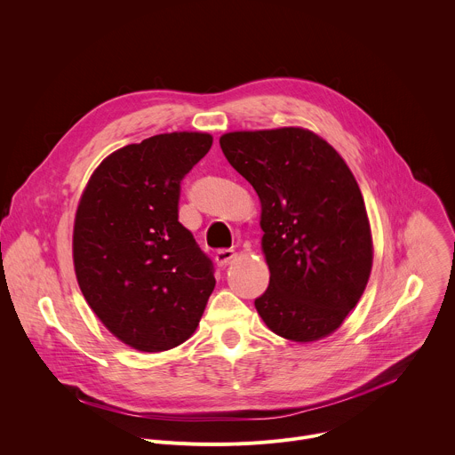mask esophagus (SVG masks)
Returning a JSON list of instances; mask_svg holds the SVG:
<instances>
[{
	"label": "esophagus",
	"mask_w": 455,
	"mask_h": 455,
	"mask_svg": "<svg viewBox=\"0 0 455 455\" xmlns=\"http://www.w3.org/2000/svg\"><path fill=\"white\" fill-rule=\"evenodd\" d=\"M235 257H237L235 250H220V251L216 253V263H218V267L225 268L230 261H234Z\"/></svg>",
	"instance_id": "1"
}]
</instances>
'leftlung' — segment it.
<instances>
[{"instance_id": "obj_1", "label": "left lung", "mask_w": 455, "mask_h": 455, "mask_svg": "<svg viewBox=\"0 0 455 455\" xmlns=\"http://www.w3.org/2000/svg\"><path fill=\"white\" fill-rule=\"evenodd\" d=\"M230 165L261 202L268 290L255 309L279 337L307 344L335 333L372 268V234L360 187L339 151L309 129L232 132Z\"/></svg>"}]
</instances>
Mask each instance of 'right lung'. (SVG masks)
<instances>
[{"mask_svg":"<svg viewBox=\"0 0 455 455\" xmlns=\"http://www.w3.org/2000/svg\"><path fill=\"white\" fill-rule=\"evenodd\" d=\"M212 140L174 132L120 148L81 194L72 239L79 288L106 330L137 351L190 339L216 286L211 261L178 221L180 181Z\"/></svg>","mask_w":455,"mask_h":455,"instance_id":"right-lung-1","label":"right lung"}]
</instances>
